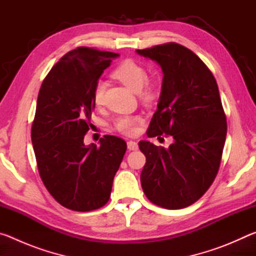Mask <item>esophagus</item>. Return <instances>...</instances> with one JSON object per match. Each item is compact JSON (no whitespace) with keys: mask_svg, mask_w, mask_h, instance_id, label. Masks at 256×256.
Wrapping results in <instances>:
<instances>
[{"mask_svg":"<svg viewBox=\"0 0 256 256\" xmlns=\"http://www.w3.org/2000/svg\"><path fill=\"white\" fill-rule=\"evenodd\" d=\"M138 144L136 141H128V149L130 150V151H133V150H138Z\"/></svg>","mask_w":256,"mask_h":256,"instance_id":"34e87169","label":"esophagus"}]
</instances>
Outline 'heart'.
I'll return each instance as SVG.
<instances>
[{
  "mask_svg": "<svg viewBox=\"0 0 256 256\" xmlns=\"http://www.w3.org/2000/svg\"><path fill=\"white\" fill-rule=\"evenodd\" d=\"M112 76L115 79L122 82V84L128 86L130 90L140 94L142 99L146 102L152 100L157 92V84L154 81H146V68L132 60H125L122 63L118 64L112 71ZM104 98V84L102 82L94 86L92 99L94 105H102ZM140 116H120L115 120L114 126L118 132L126 134V136H132L136 132L138 125L141 123Z\"/></svg>",
  "mask_w": 256,
  "mask_h": 256,
  "instance_id": "1",
  "label": "heart"
}]
</instances>
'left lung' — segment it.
<instances>
[{
  "instance_id": "1",
  "label": "left lung",
  "mask_w": 256,
  "mask_h": 256,
  "mask_svg": "<svg viewBox=\"0 0 256 256\" xmlns=\"http://www.w3.org/2000/svg\"><path fill=\"white\" fill-rule=\"evenodd\" d=\"M136 53L154 60L164 73L146 136L174 138L167 149L138 142L146 158L142 188L154 204L182 209L206 192L219 170L227 123L218 84L200 58L176 42Z\"/></svg>"
}]
</instances>
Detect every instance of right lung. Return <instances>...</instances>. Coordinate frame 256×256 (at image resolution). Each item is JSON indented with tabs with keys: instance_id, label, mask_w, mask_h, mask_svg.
<instances>
[{
	"instance_id": "1",
	"label": "right lung",
	"mask_w": 256,
	"mask_h": 256,
	"mask_svg": "<svg viewBox=\"0 0 256 256\" xmlns=\"http://www.w3.org/2000/svg\"><path fill=\"white\" fill-rule=\"evenodd\" d=\"M112 52L78 47L52 68L38 94L32 141L38 172L56 201L74 211H92L110 200L112 180L126 144L105 136L86 146L94 108L92 92Z\"/></svg>"
}]
</instances>
